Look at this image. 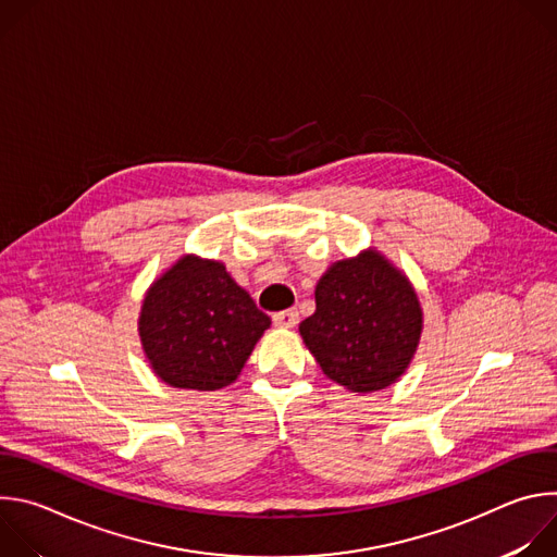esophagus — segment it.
<instances>
[{
    "label": "esophagus",
    "mask_w": 557,
    "mask_h": 557,
    "mask_svg": "<svg viewBox=\"0 0 557 557\" xmlns=\"http://www.w3.org/2000/svg\"><path fill=\"white\" fill-rule=\"evenodd\" d=\"M273 322L275 326L280 329H295L297 322H299V312L295 308H288V310H280L273 314Z\"/></svg>",
    "instance_id": "34e87169"
}]
</instances>
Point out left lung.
<instances>
[{"label":"left lung","instance_id":"8db88e82","mask_svg":"<svg viewBox=\"0 0 557 557\" xmlns=\"http://www.w3.org/2000/svg\"><path fill=\"white\" fill-rule=\"evenodd\" d=\"M314 301L299 333L326 376L352 392H374L404 374L423 317L401 271L376 251L342 260L317 284Z\"/></svg>","mask_w":557,"mask_h":557}]
</instances>
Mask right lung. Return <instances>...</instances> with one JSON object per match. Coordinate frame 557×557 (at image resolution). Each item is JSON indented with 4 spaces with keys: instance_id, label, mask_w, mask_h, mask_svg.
<instances>
[{
    "instance_id": "add662e5",
    "label": "right lung",
    "mask_w": 557,
    "mask_h": 557,
    "mask_svg": "<svg viewBox=\"0 0 557 557\" xmlns=\"http://www.w3.org/2000/svg\"><path fill=\"white\" fill-rule=\"evenodd\" d=\"M269 326L224 264L187 256L147 290L138 333L165 383L209 392L237 379Z\"/></svg>"
}]
</instances>
